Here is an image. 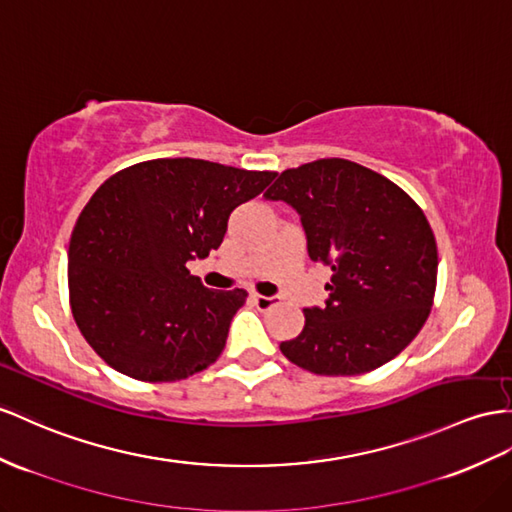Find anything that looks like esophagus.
<instances>
[{
    "label": "esophagus",
    "mask_w": 512,
    "mask_h": 512,
    "mask_svg": "<svg viewBox=\"0 0 512 512\" xmlns=\"http://www.w3.org/2000/svg\"><path fill=\"white\" fill-rule=\"evenodd\" d=\"M251 298H253V303L257 305V309H261V311H268V309H272L274 305H279V298H277V296H261V294H253Z\"/></svg>",
    "instance_id": "obj_1"
}]
</instances>
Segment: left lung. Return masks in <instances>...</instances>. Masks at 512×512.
<instances>
[{
	"mask_svg": "<svg viewBox=\"0 0 512 512\" xmlns=\"http://www.w3.org/2000/svg\"><path fill=\"white\" fill-rule=\"evenodd\" d=\"M264 196L296 209L309 257L333 272L326 307L305 309V329L281 344L283 355L322 376H357L398 357L437 290V242L422 207L342 157L287 168Z\"/></svg>",
	"mask_w": 512,
	"mask_h": 512,
	"instance_id": "8db88e82",
	"label": "left lung"
}]
</instances>
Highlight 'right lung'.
I'll return each instance as SVG.
<instances>
[{"mask_svg":"<svg viewBox=\"0 0 512 512\" xmlns=\"http://www.w3.org/2000/svg\"><path fill=\"white\" fill-rule=\"evenodd\" d=\"M274 170L162 157L114 173L90 196L69 244L77 329L110 368L173 383L209 368L246 290H207L188 261L220 246L235 207Z\"/></svg>","mask_w":512,"mask_h":512,"instance_id":"right-lung-1","label":"right lung"}]
</instances>
